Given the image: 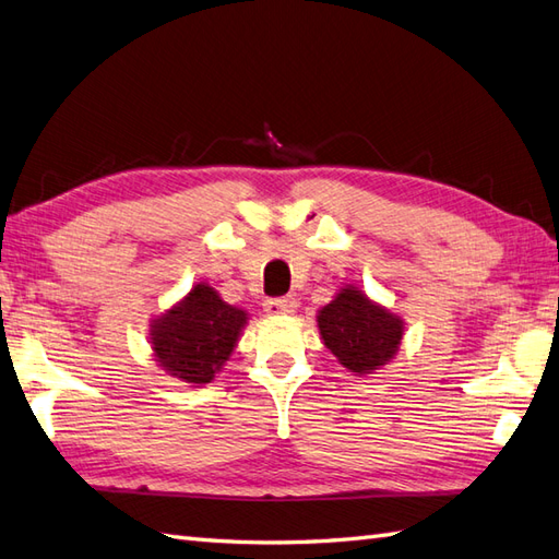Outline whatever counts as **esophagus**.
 Wrapping results in <instances>:
<instances>
[{
	"label": "esophagus",
	"instance_id": "1",
	"mask_svg": "<svg viewBox=\"0 0 559 559\" xmlns=\"http://www.w3.org/2000/svg\"><path fill=\"white\" fill-rule=\"evenodd\" d=\"M264 311L269 317H290L297 311V299L295 297H281V299H266Z\"/></svg>",
	"mask_w": 559,
	"mask_h": 559
}]
</instances>
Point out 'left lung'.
Here are the masks:
<instances>
[{"mask_svg":"<svg viewBox=\"0 0 559 559\" xmlns=\"http://www.w3.org/2000/svg\"><path fill=\"white\" fill-rule=\"evenodd\" d=\"M323 345L354 376H370L388 366L404 340V319L378 305L356 285H342L317 313Z\"/></svg>","mask_w":559,"mask_h":559,"instance_id":"8db88e82","label":"left lung"}]
</instances>
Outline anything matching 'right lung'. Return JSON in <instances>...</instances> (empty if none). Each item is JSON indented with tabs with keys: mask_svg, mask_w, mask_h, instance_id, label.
<instances>
[{
	"mask_svg": "<svg viewBox=\"0 0 559 559\" xmlns=\"http://www.w3.org/2000/svg\"><path fill=\"white\" fill-rule=\"evenodd\" d=\"M248 311L224 302L210 283L200 281L160 317L151 319V352L167 376L191 388L207 384L234 354Z\"/></svg>",
	"mask_w": 559,
	"mask_h": 559,
	"instance_id": "right-lung-1",
	"label": "right lung"
}]
</instances>
